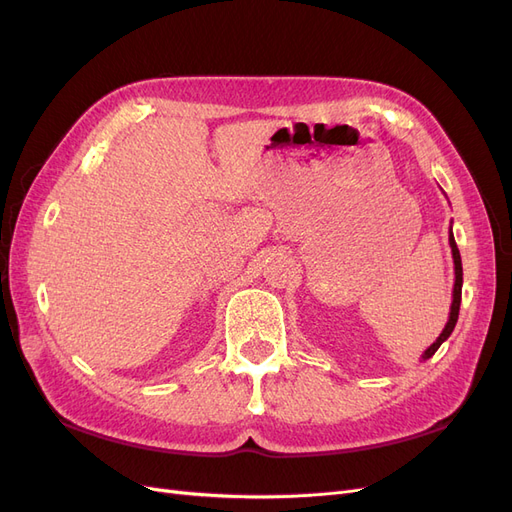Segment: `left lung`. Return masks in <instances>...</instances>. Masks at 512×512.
<instances>
[{
  "mask_svg": "<svg viewBox=\"0 0 512 512\" xmlns=\"http://www.w3.org/2000/svg\"><path fill=\"white\" fill-rule=\"evenodd\" d=\"M448 243H451V252H453V262H455V286H453V303H451V314H448V322L444 331L440 333V337L433 342L425 352L421 359L427 361L431 359L433 354H436V350L446 342L448 337H451L455 324H457V318H459V305H461V286H463V269H461V256H459V247L455 243V237H453V228L451 232H448Z\"/></svg>",
  "mask_w": 512,
  "mask_h": 512,
  "instance_id": "1",
  "label": "left lung"
}]
</instances>
